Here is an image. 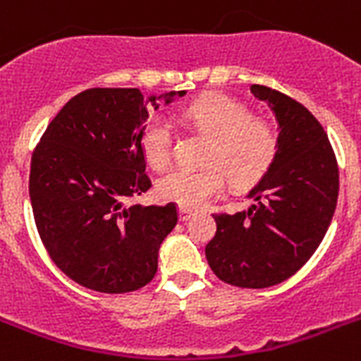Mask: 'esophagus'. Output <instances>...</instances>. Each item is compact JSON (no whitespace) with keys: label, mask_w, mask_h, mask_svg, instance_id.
I'll return each instance as SVG.
<instances>
[{"label":"esophagus","mask_w":361,"mask_h":361,"mask_svg":"<svg viewBox=\"0 0 361 361\" xmlns=\"http://www.w3.org/2000/svg\"><path fill=\"white\" fill-rule=\"evenodd\" d=\"M178 218H180V221H188L190 218H192V210L180 207V210H178Z\"/></svg>","instance_id":"1"}]
</instances>
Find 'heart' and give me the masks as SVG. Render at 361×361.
Wrapping results in <instances>:
<instances>
[{"mask_svg": "<svg viewBox=\"0 0 361 361\" xmlns=\"http://www.w3.org/2000/svg\"><path fill=\"white\" fill-rule=\"evenodd\" d=\"M184 117L210 137L204 167H177L158 180V195L183 209H201L226 190V183L244 188L255 183L272 164L278 134L264 119L226 94H207L184 109ZM141 149L157 169L169 164L173 125L164 115H152L141 132Z\"/></svg>", "mask_w": 361, "mask_h": 361, "instance_id": "obj_1", "label": "heart"}]
</instances>
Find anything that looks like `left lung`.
<instances>
[{
  "label": "left lung",
  "mask_w": 361,
  "mask_h": 361,
  "mask_svg": "<svg viewBox=\"0 0 361 361\" xmlns=\"http://www.w3.org/2000/svg\"><path fill=\"white\" fill-rule=\"evenodd\" d=\"M250 91L276 115L278 149L247 194L250 209L214 214L216 235L204 255L221 281L264 289L298 272L322 242L336 212L339 169L310 109L264 85Z\"/></svg>",
  "instance_id": "1"
}]
</instances>
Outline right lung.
<instances>
[{
    "instance_id": "obj_1",
    "label": "right lung",
    "mask_w": 361,
    "mask_h": 361,
    "mask_svg": "<svg viewBox=\"0 0 361 361\" xmlns=\"http://www.w3.org/2000/svg\"><path fill=\"white\" fill-rule=\"evenodd\" d=\"M184 94L143 99L140 89H87L63 106L35 147L30 199L37 231L56 267L82 287L121 295L154 278L177 207L126 201L151 188L141 149L147 106L157 109V100Z\"/></svg>"
}]
</instances>
